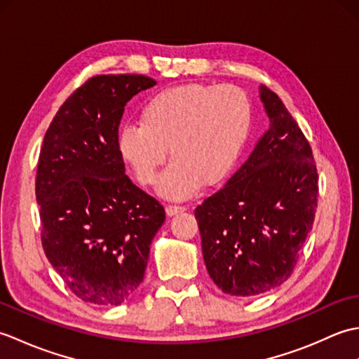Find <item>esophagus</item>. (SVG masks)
<instances>
[{"label":"esophagus","mask_w":359,"mask_h":359,"mask_svg":"<svg viewBox=\"0 0 359 359\" xmlns=\"http://www.w3.org/2000/svg\"><path fill=\"white\" fill-rule=\"evenodd\" d=\"M187 210V207L184 205H166V215L168 216H175L179 212H184Z\"/></svg>","instance_id":"34e87169"}]
</instances>
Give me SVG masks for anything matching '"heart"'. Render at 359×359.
Wrapping results in <instances>:
<instances>
[{
    "label": "heart",
    "mask_w": 359,
    "mask_h": 359,
    "mask_svg": "<svg viewBox=\"0 0 359 359\" xmlns=\"http://www.w3.org/2000/svg\"><path fill=\"white\" fill-rule=\"evenodd\" d=\"M253 111L248 95L233 85L174 86L149 98L140 126L128 125L118 149L142 185H154L166 163L158 191L170 199L215 187L231 172L245 147Z\"/></svg>",
    "instance_id": "1"
}]
</instances>
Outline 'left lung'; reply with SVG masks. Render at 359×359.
Returning a JSON list of instances; mask_svg holds the SVG:
<instances>
[{
  "instance_id": "8db88e82",
  "label": "left lung",
  "mask_w": 359,
  "mask_h": 359,
  "mask_svg": "<svg viewBox=\"0 0 359 359\" xmlns=\"http://www.w3.org/2000/svg\"><path fill=\"white\" fill-rule=\"evenodd\" d=\"M270 129L217 193L194 210L210 278L251 297L293 273L318 208V170L306 135L278 94L259 89Z\"/></svg>"
}]
</instances>
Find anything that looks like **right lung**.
Segmentation results:
<instances>
[{
    "mask_svg": "<svg viewBox=\"0 0 359 359\" xmlns=\"http://www.w3.org/2000/svg\"><path fill=\"white\" fill-rule=\"evenodd\" d=\"M156 85L144 75H95L75 89L44 134L35 194L46 257L81 301L118 306L142 284L165 208L125 174V104Z\"/></svg>",
    "mask_w": 359,
    "mask_h": 359,
    "instance_id": "add662e5",
    "label": "right lung"
}]
</instances>
